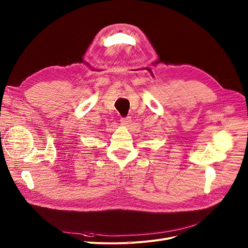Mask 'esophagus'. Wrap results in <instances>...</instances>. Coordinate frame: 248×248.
I'll use <instances>...</instances> for the list:
<instances>
[{"instance_id": "esophagus-1", "label": "esophagus", "mask_w": 248, "mask_h": 248, "mask_svg": "<svg viewBox=\"0 0 248 248\" xmlns=\"http://www.w3.org/2000/svg\"><path fill=\"white\" fill-rule=\"evenodd\" d=\"M120 122H121V125H122V126L128 127V126L131 124V122H132V119H131V117H126V118H122V119L120 120Z\"/></svg>"}]
</instances>
